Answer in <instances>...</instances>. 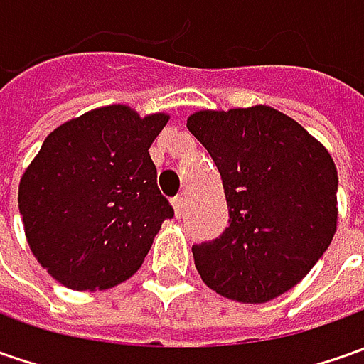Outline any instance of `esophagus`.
<instances>
[{"label": "esophagus", "instance_id": "esophagus-1", "mask_svg": "<svg viewBox=\"0 0 364 364\" xmlns=\"http://www.w3.org/2000/svg\"><path fill=\"white\" fill-rule=\"evenodd\" d=\"M184 204H186V198L180 194V196H176L174 200H172V206H174V210H176V215L180 217L182 213H184Z\"/></svg>", "mask_w": 364, "mask_h": 364}]
</instances>
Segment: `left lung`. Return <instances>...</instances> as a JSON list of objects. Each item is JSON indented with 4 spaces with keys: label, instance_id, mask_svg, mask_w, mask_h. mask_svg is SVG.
<instances>
[{
    "label": "left lung",
    "instance_id": "8db88e82",
    "mask_svg": "<svg viewBox=\"0 0 364 364\" xmlns=\"http://www.w3.org/2000/svg\"><path fill=\"white\" fill-rule=\"evenodd\" d=\"M188 129L217 164L229 227L192 247L217 294L263 304L300 284L328 249L338 223V174L328 149L267 105L196 111Z\"/></svg>",
    "mask_w": 364,
    "mask_h": 364
}]
</instances>
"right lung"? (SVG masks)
I'll return each mask as SVG.
<instances>
[{"mask_svg": "<svg viewBox=\"0 0 364 364\" xmlns=\"http://www.w3.org/2000/svg\"><path fill=\"white\" fill-rule=\"evenodd\" d=\"M168 113L107 105L50 133L18 188L23 232L46 272L78 291L125 282L174 208L149 158Z\"/></svg>", "mask_w": 364, "mask_h": 364, "instance_id": "obj_1", "label": "right lung"}]
</instances>
